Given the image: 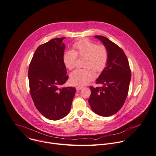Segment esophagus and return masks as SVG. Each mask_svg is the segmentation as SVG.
<instances>
[{
	"label": "esophagus",
	"mask_w": 156,
	"mask_h": 156,
	"mask_svg": "<svg viewBox=\"0 0 156 156\" xmlns=\"http://www.w3.org/2000/svg\"><path fill=\"white\" fill-rule=\"evenodd\" d=\"M82 87H81V86H77V87H76V90H81V89H82Z\"/></svg>",
	"instance_id": "esophagus-1"
}]
</instances>
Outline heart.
Returning a JSON list of instances; mask_svg holds the SVG:
<instances>
[{
	"label": "heart",
	"mask_w": 156,
	"mask_h": 156,
	"mask_svg": "<svg viewBox=\"0 0 156 156\" xmlns=\"http://www.w3.org/2000/svg\"><path fill=\"white\" fill-rule=\"evenodd\" d=\"M75 51H66L62 56L64 66L68 69H73L76 65L77 56L85 57V69H77L70 74V81L76 85H85L95 78L94 70L97 73L103 71L108 61V51L103 45H98L89 39L77 41L74 44Z\"/></svg>",
	"instance_id": "heart-1"
}]
</instances>
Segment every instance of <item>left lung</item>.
Masks as SVG:
<instances>
[{
	"label": "left lung",
	"mask_w": 156,
	"mask_h": 156,
	"mask_svg": "<svg viewBox=\"0 0 156 156\" xmlns=\"http://www.w3.org/2000/svg\"><path fill=\"white\" fill-rule=\"evenodd\" d=\"M100 40L108 51V61L96 83L102 87L90 86L89 103L91 109L101 116H110L123 107L128 95L131 80V70L123 50L109 39L94 36Z\"/></svg>",
	"instance_id": "1"
}]
</instances>
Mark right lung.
<instances>
[{
  "label": "right lung",
  "instance_id": "1",
  "mask_svg": "<svg viewBox=\"0 0 156 156\" xmlns=\"http://www.w3.org/2000/svg\"><path fill=\"white\" fill-rule=\"evenodd\" d=\"M65 37L38 47L28 68L30 92L34 106L44 117L58 120L70 112L75 87L60 88L69 77L62 61Z\"/></svg>",
  "mask_w": 156,
  "mask_h": 156
}]
</instances>
